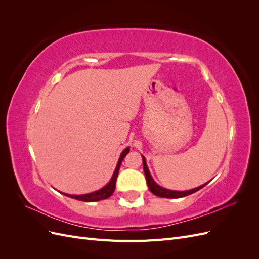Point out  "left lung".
Instances as JSON below:
<instances>
[{
	"mask_svg": "<svg viewBox=\"0 0 259 259\" xmlns=\"http://www.w3.org/2000/svg\"><path fill=\"white\" fill-rule=\"evenodd\" d=\"M142 158H143L144 171H145V176H146L148 188H149V190H150L154 195H156V197L166 198V199H178V198H183V197H186V195H189V194H192V193H194V192H197L198 190L202 189V188L207 184V183H206V184L202 185V186H200V187L194 188V189L187 190V191H176V190L165 189V188L161 187L160 185H158V184H156V183L154 182L152 176H151V174H150V171H149V168H148V166H147L145 156L142 155Z\"/></svg>",
	"mask_w": 259,
	"mask_h": 259,
	"instance_id": "left-lung-1",
	"label": "left lung"
}]
</instances>
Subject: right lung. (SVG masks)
I'll use <instances>...</instances> for the list:
<instances>
[{"instance_id":"right-lung-1","label":"right lung","mask_w":259,"mask_h":259,"mask_svg":"<svg viewBox=\"0 0 259 259\" xmlns=\"http://www.w3.org/2000/svg\"><path fill=\"white\" fill-rule=\"evenodd\" d=\"M128 152H130V147L125 148L122 151L120 158H119V161H117L116 167L113 171V175H112L111 179L109 180V183L104 188H101V189H99L97 191L86 193V194H68V193H62V192H60V193L67 195V197H69V198H72V199L83 201V202H97V201L105 200V199H108L109 197H111L112 193L114 192V189H115V182H116L117 175H119L121 163Z\"/></svg>"}]
</instances>
